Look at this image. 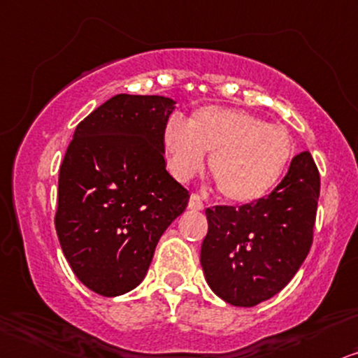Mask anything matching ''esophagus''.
Masks as SVG:
<instances>
[{"mask_svg":"<svg viewBox=\"0 0 358 358\" xmlns=\"http://www.w3.org/2000/svg\"><path fill=\"white\" fill-rule=\"evenodd\" d=\"M188 208H189V210H194V211H200V210H203V208H205V203H203L200 194H196V193L189 194Z\"/></svg>","mask_w":358,"mask_h":358,"instance_id":"34e87169","label":"esophagus"}]
</instances>
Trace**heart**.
Instances as JSON below:
<instances>
[{
    "instance_id": "heart-1",
    "label": "heart",
    "mask_w": 358,
    "mask_h": 358,
    "mask_svg": "<svg viewBox=\"0 0 358 358\" xmlns=\"http://www.w3.org/2000/svg\"><path fill=\"white\" fill-rule=\"evenodd\" d=\"M164 153L180 182L200 173L211 153L210 173L220 193L233 203H251L266 196L286 171L292 140L282 127L251 112L206 106L187 124L178 117L166 122Z\"/></svg>"
}]
</instances>
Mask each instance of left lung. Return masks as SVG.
<instances>
[{"mask_svg": "<svg viewBox=\"0 0 358 358\" xmlns=\"http://www.w3.org/2000/svg\"><path fill=\"white\" fill-rule=\"evenodd\" d=\"M319 192L317 166L302 152L268 196L206 208L200 262L211 291L238 307L257 306L282 291L309 255Z\"/></svg>", "mask_w": 358, "mask_h": 358, "instance_id": "obj_1", "label": "left lung"}]
</instances>
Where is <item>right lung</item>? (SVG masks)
<instances>
[{"mask_svg": "<svg viewBox=\"0 0 358 358\" xmlns=\"http://www.w3.org/2000/svg\"><path fill=\"white\" fill-rule=\"evenodd\" d=\"M175 103L119 94L76 127L67 147L54 223L71 269L101 296H122L142 282L158 239L188 205L164 158Z\"/></svg>", "mask_w": 358, "mask_h": 358, "instance_id": "obj_1", "label": "right lung"}]
</instances>
